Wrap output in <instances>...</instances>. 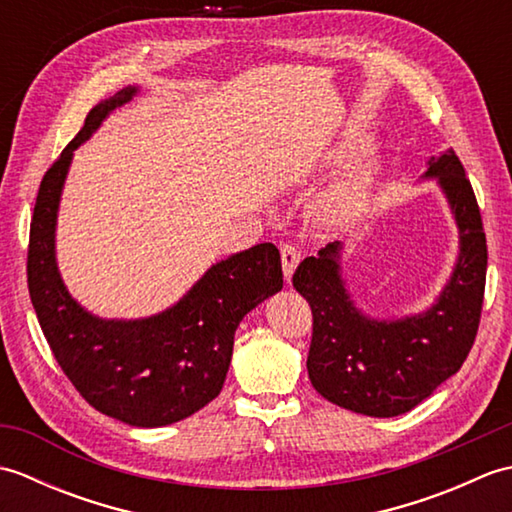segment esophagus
<instances>
[{
	"label": "esophagus",
	"instance_id": "1",
	"mask_svg": "<svg viewBox=\"0 0 512 512\" xmlns=\"http://www.w3.org/2000/svg\"><path fill=\"white\" fill-rule=\"evenodd\" d=\"M301 262V253L290 244H284L281 246V264H284V277L286 281L292 279V273H295V268L299 266Z\"/></svg>",
	"mask_w": 512,
	"mask_h": 512
}]
</instances>
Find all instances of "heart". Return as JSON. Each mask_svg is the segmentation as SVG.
<instances>
[{"label":"heart","instance_id":"b5f03b06","mask_svg":"<svg viewBox=\"0 0 512 512\" xmlns=\"http://www.w3.org/2000/svg\"><path fill=\"white\" fill-rule=\"evenodd\" d=\"M356 154L354 145H341L332 149L328 158H325V167L339 169L345 167ZM374 171L367 162H358V165L347 169L343 176L323 189L317 198L310 204V217L312 222L328 233L343 231L350 226L361 211L365 209L369 191H372Z\"/></svg>","mask_w":512,"mask_h":512}]
</instances>
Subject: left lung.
<instances>
[{
    "label": "left lung",
    "instance_id": "left-lung-1",
    "mask_svg": "<svg viewBox=\"0 0 512 512\" xmlns=\"http://www.w3.org/2000/svg\"><path fill=\"white\" fill-rule=\"evenodd\" d=\"M455 224L458 259L436 301L405 317H369L343 279V242L306 257L292 286L312 308L308 376L319 394L354 413L394 418L427 400L469 356L486 284V235L471 182L453 151L427 160Z\"/></svg>",
    "mask_w": 512,
    "mask_h": 512
}]
</instances>
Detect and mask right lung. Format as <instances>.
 Segmentation results:
<instances>
[{
  "label": "right lung",
  "instance_id": "1",
  "mask_svg": "<svg viewBox=\"0 0 512 512\" xmlns=\"http://www.w3.org/2000/svg\"><path fill=\"white\" fill-rule=\"evenodd\" d=\"M140 92L127 85L92 107L81 132L46 171L30 224L28 290L61 369L94 409L132 427H167L220 394L239 321L284 288L281 257L264 242L215 262L184 295L143 319H103L63 284L57 217L74 151Z\"/></svg>",
  "mask_w": 512,
  "mask_h": 512
}]
</instances>
